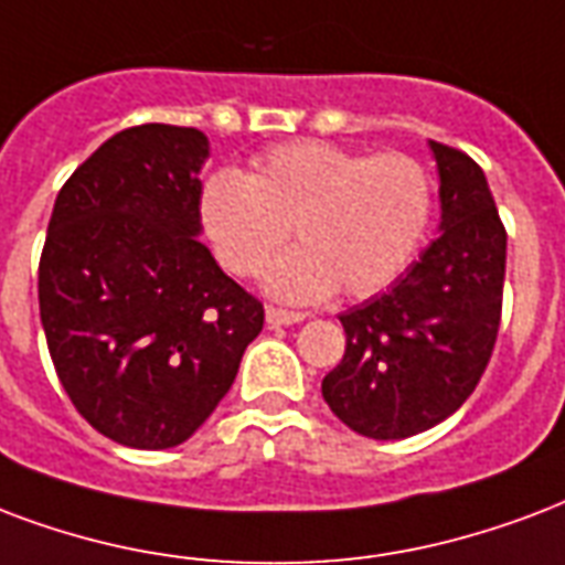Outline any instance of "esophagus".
<instances>
[{
    "mask_svg": "<svg viewBox=\"0 0 565 565\" xmlns=\"http://www.w3.org/2000/svg\"><path fill=\"white\" fill-rule=\"evenodd\" d=\"M305 320L301 311H284V308H266V326L278 329V326H292V322Z\"/></svg>",
    "mask_w": 565,
    "mask_h": 565,
    "instance_id": "34e87169",
    "label": "esophagus"
}]
</instances>
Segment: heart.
Masks as SVG:
<instances>
[{
    "instance_id": "1",
    "label": "heart",
    "mask_w": 565,
    "mask_h": 565,
    "mask_svg": "<svg viewBox=\"0 0 565 565\" xmlns=\"http://www.w3.org/2000/svg\"><path fill=\"white\" fill-rule=\"evenodd\" d=\"M201 225L215 257L239 278L269 269L278 299L317 301L340 287L364 299L397 281L433 215V180L408 153H359L329 141L266 150L252 174L222 168L204 180Z\"/></svg>"
}]
</instances>
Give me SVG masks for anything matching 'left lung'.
Returning a JSON list of instances; mask_svg holds the SVG:
<instances>
[{"label":"left lung","instance_id":"left-lung-1","mask_svg":"<svg viewBox=\"0 0 565 565\" xmlns=\"http://www.w3.org/2000/svg\"><path fill=\"white\" fill-rule=\"evenodd\" d=\"M441 225L420 260L340 313L347 352L322 379L329 408L359 436L394 441L450 417L486 373L501 326L507 231L468 153L429 141Z\"/></svg>","mask_w":565,"mask_h":565}]
</instances>
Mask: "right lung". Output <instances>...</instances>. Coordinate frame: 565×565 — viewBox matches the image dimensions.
<instances>
[{
	"instance_id": "1",
	"label": "right lung",
	"mask_w": 565,
	"mask_h": 565,
	"mask_svg": "<svg viewBox=\"0 0 565 565\" xmlns=\"http://www.w3.org/2000/svg\"><path fill=\"white\" fill-rule=\"evenodd\" d=\"M195 127L120 129L55 198L38 301L67 397L111 441L183 445L234 385L264 305L227 278L201 234Z\"/></svg>"
}]
</instances>
